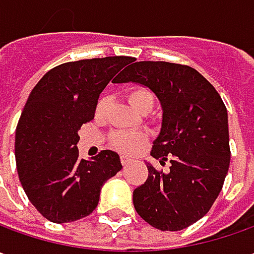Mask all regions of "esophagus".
<instances>
[{
    "mask_svg": "<svg viewBox=\"0 0 254 254\" xmlns=\"http://www.w3.org/2000/svg\"><path fill=\"white\" fill-rule=\"evenodd\" d=\"M129 162H130V157H129V156H127V154H122V156H121V163H122V166H127Z\"/></svg>",
    "mask_w": 254,
    "mask_h": 254,
    "instance_id": "1",
    "label": "esophagus"
}]
</instances>
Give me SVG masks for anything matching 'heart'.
Returning <instances> with one entry per match:
<instances>
[{"instance_id":"obj_1","label":"heart","mask_w":254,"mask_h":254,"mask_svg":"<svg viewBox=\"0 0 254 254\" xmlns=\"http://www.w3.org/2000/svg\"><path fill=\"white\" fill-rule=\"evenodd\" d=\"M127 100L130 102V105L136 111L146 114L149 111H152L154 105V95L146 87H135L132 88L127 94ZM111 97L108 94L101 95L100 98L95 102L94 107V115L95 118H104L107 111L110 108ZM111 144L122 152L132 153L136 149H139L142 144L147 140V136L143 132H137V130H117L110 136Z\"/></svg>"}]
</instances>
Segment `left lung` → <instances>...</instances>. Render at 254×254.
Instances as JSON below:
<instances>
[{"label":"left lung","instance_id":"1","mask_svg":"<svg viewBox=\"0 0 254 254\" xmlns=\"http://www.w3.org/2000/svg\"><path fill=\"white\" fill-rule=\"evenodd\" d=\"M133 62V60H132ZM137 83L160 101L162 129L150 154L170 170H156L133 191L140 218L160 231H181L211 209L231 162L228 111L214 85L195 68L167 62H135L117 83Z\"/></svg>","mask_w":254,"mask_h":254}]
</instances>
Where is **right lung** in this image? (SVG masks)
<instances>
[{"mask_svg": "<svg viewBox=\"0 0 254 254\" xmlns=\"http://www.w3.org/2000/svg\"><path fill=\"white\" fill-rule=\"evenodd\" d=\"M133 57L68 62L49 70L29 94L15 132L19 181L32 205L50 222L81 219L97 208L101 187L122 164L101 150L78 159V130L94 119L102 90Z\"/></svg>", "mask_w": 254, "mask_h": 254, "instance_id": "right-lung-1", "label": "right lung"}]
</instances>
